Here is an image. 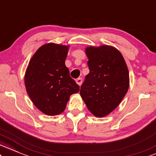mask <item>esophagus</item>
<instances>
[{"mask_svg":"<svg viewBox=\"0 0 156 156\" xmlns=\"http://www.w3.org/2000/svg\"><path fill=\"white\" fill-rule=\"evenodd\" d=\"M76 83H77L78 84V85H82V78H77V79H76Z\"/></svg>","mask_w":156,"mask_h":156,"instance_id":"esophagus-1","label":"esophagus"}]
</instances>
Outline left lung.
<instances>
[{
  "mask_svg": "<svg viewBox=\"0 0 156 156\" xmlns=\"http://www.w3.org/2000/svg\"><path fill=\"white\" fill-rule=\"evenodd\" d=\"M85 52L90 73L80 96L92 114L101 118L114 110L127 93L129 70L121 53L114 47H90Z\"/></svg>",
  "mask_w": 156,
  "mask_h": 156,
  "instance_id": "obj_1",
  "label": "left lung"
}]
</instances>
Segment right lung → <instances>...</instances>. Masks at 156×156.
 <instances>
[{
    "label": "right lung",
    "instance_id": "obj_1",
    "mask_svg": "<svg viewBox=\"0 0 156 156\" xmlns=\"http://www.w3.org/2000/svg\"><path fill=\"white\" fill-rule=\"evenodd\" d=\"M68 47L52 43L41 46L25 73L29 97L40 111L50 116L63 112L71 95L80 90L65 65Z\"/></svg>",
    "mask_w": 156,
    "mask_h": 156
}]
</instances>
